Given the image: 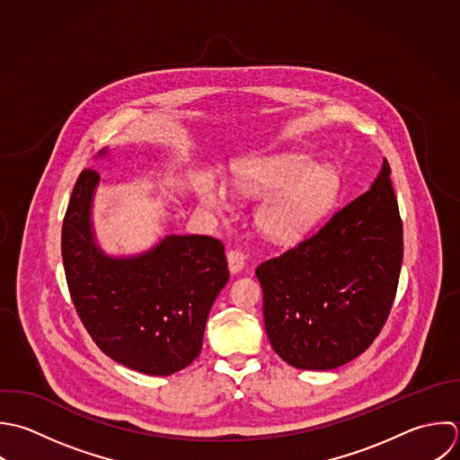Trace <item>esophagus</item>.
Instances as JSON below:
<instances>
[{
  "mask_svg": "<svg viewBox=\"0 0 460 460\" xmlns=\"http://www.w3.org/2000/svg\"><path fill=\"white\" fill-rule=\"evenodd\" d=\"M227 265L231 274H238L245 267V256L240 251H229L227 252Z\"/></svg>",
  "mask_w": 460,
  "mask_h": 460,
  "instance_id": "esophagus-1",
  "label": "esophagus"
}]
</instances>
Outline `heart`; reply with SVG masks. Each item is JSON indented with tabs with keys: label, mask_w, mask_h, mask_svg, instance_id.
Here are the masks:
<instances>
[{
	"label": "heart",
	"mask_w": 460,
	"mask_h": 460,
	"mask_svg": "<svg viewBox=\"0 0 460 460\" xmlns=\"http://www.w3.org/2000/svg\"><path fill=\"white\" fill-rule=\"evenodd\" d=\"M233 186L245 197H265L254 209L260 233L276 243H294L308 234L333 208L341 181L333 168L314 164L305 154H272L245 159L233 170ZM200 199L220 208L222 190L206 181Z\"/></svg>",
	"instance_id": "obj_1"
}]
</instances>
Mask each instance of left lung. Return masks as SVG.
I'll list each match as a JSON object with an SVG mask.
<instances>
[{
	"instance_id": "1",
	"label": "left lung",
	"mask_w": 460,
	"mask_h": 460,
	"mask_svg": "<svg viewBox=\"0 0 460 460\" xmlns=\"http://www.w3.org/2000/svg\"><path fill=\"white\" fill-rule=\"evenodd\" d=\"M402 261L403 224L384 159L366 193L256 269L272 349L310 371H330L362 355L391 314Z\"/></svg>"
}]
</instances>
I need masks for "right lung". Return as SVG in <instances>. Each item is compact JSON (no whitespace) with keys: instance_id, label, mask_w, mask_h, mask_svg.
Returning <instances> with one entry per match:
<instances>
[{"instance_id":"obj_1","label":"right lung","mask_w":460,"mask_h":460,"mask_svg":"<svg viewBox=\"0 0 460 460\" xmlns=\"http://www.w3.org/2000/svg\"><path fill=\"white\" fill-rule=\"evenodd\" d=\"M98 182L91 168L78 175L62 224L71 301L114 362L152 376L173 375L200 355L209 310L229 279L224 245L213 236L170 234L137 256H109L91 222Z\"/></svg>"}]
</instances>
